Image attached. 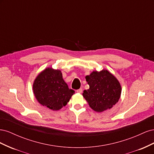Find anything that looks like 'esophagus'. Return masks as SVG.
<instances>
[{
  "label": "esophagus",
  "mask_w": 154,
  "mask_h": 154,
  "mask_svg": "<svg viewBox=\"0 0 154 154\" xmlns=\"http://www.w3.org/2000/svg\"><path fill=\"white\" fill-rule=\"evenodd\" d=\"M82 88H79V89H78L77 91H76V92H78V93H82Z\"/></svg>",
  "instance_id": "obj_1"
}]
</instances>
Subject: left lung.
<instances>
[{
  "label": "left lung",
  "instance_id": "8db88e82",
  "mask_svg": "<svg viewBox=\"0 0 154 154\" xmlns=\"http://www.w3.org/2000/svg\"><path fill=\"white\" fill-rule=\"evenodd\" d=\"M85 79L89 88L83 91V96L92 109L101 112L118 103L122 87L112 74L104 69L100 72L95 71Z\"/></svg>",
  "mask_w": 154,
  "mask_h": 154
}]
</instances>
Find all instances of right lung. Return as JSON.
Wrapping results in <instances>:
<instances>
[{
  "label": "right lung",
  "instance_id": "obj_1",
  "mask_svg": "<svg viewBox=\"0 0 154 154\" xmlns=\"http://www.w3.org/2000/svg\"><path fill=\"white\" fill-rule=\"evenodd\" d=\"M32 89L37 101L53 110L66 106L75 92L69 88L61 71L51 67L44 69L37 76Z\"/></svg>",
  "mask_w": 154,
  "mask_h": 154
}]
</instances>
